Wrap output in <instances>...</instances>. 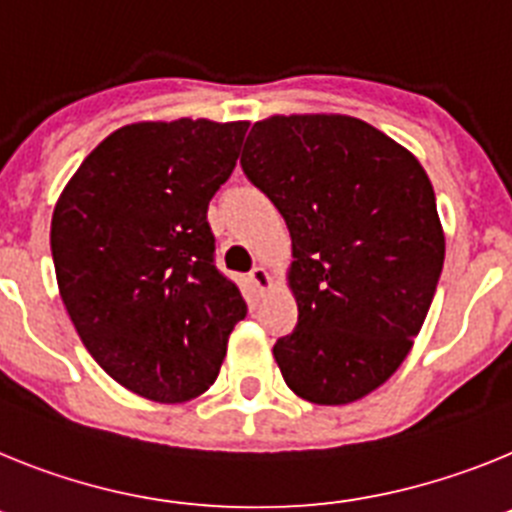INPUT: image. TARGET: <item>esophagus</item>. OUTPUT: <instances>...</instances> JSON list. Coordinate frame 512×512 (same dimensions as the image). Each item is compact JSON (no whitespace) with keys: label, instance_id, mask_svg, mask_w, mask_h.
Returning <instances> with one entry per match:
<instances>
[{"label":"esophagus","instance_id":"obj_1","mask_svg":"<svg viewBox=\"0 0 512 512\" xmlns=\"http://www.w3.org/2000/svg\"><path fill=\"white\" fill-rule=\"evenodd\" d=\"M250 283H252V288H255L257 293H265V291H268L270 286H273V281H270L268 270L260 268V265H257V268H252V273H250Z\"/></svg>","mask_w":512,"mask_h":512}]
</instances>
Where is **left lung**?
I'll use <instances>...</instances> for the list:
<instances>
[{
    "label": "left lung",
    "mask_w": 512,
    "mask_h": 512,
    "mask_svg": "<svg viewBox=\"0 0 512 512\" xmlns=\"http://www.w3.org/2000/svg\"><path fill=\"white\" fill-rule=\"evenodd\" d=\"M242 170L291 231L299 324L273 345L293 394L350 404L402 366L428 317L446 237L415 154L350 115H270Z\"/></svg>",
    "instance_id": "obj_1"
}]
</instances>
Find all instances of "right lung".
Segmentation results:
<instances>
[{"label": "right lung", "instance_id": "add662e5", "mask_svg": "<svg viewBox=\"0 0 512 512\" xmlns=\"http://www.w3.org/2000/svg\"><path fill=\"white\" fill-rule=\"evenodd\" d=\"M247 128L206 118L118 128L53 208V268L79 340L110 379L151 402L201 397L247 314L213 265L208 226Z\"/></svg>", "mask_w": 512, "mask_h": 512}]
</instances>
